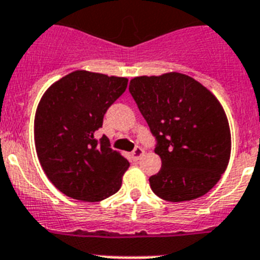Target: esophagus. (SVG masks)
I'll list each match as a JSON object with an SVG mask.
<instances>
[{"label":"esophagus","instance_id":"obj_1","mask_svg":"<svg viewBox=\"0 0 260 260\" xmlns=\"http://www.w3.org/2000/svg\"><path fill=\"white\" fill-rule=\"evenodd\" d=\"M143 155H144V150L142 148V147H137V148L132 152L133 160H134V161H138V160H139Z\"/></svg>","mask_w":260,"mask_h":260}]
</instances>
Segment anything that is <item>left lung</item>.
Instances as JSON below:
<instances>
[{
    "label": "left lung",
    "instance_id": "1",
    "mask_svg": "<svg viewBox=\"0 0 260 260\" xmlns=\"http://www.w3.org/2000/svg\"><path fill=\"white\" fill-rule=\"evenodd\" d=\"M128 89L157 139L161 169L150 177L152 191L168 202L207 194L228 167L232 150L228 118L217 98L176 71L135 77Z\"/></svg>",
    "mask_w": 260,
    "mask_h": 260
}]
</instances>
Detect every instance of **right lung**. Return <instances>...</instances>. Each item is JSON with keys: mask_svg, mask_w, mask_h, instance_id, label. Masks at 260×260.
I'll return each mask as SVG.
<instances>
[{"mask_svg": "<svg viewBox=\"0 0 260 260\" xmlns=\"http://www.w3.org/2000/svg\"><path fill=\"white\" fill-rule=\"evenodd\" d=\"M127 78L75 70L52 84L39 102L35 147L50 182L65 195L100 202L116 194L130 162L95 139L108 108L125 92Z\"/></svg>", "mask_w": 260, "mask_h": 260, "instance_id": "obj_1", "label": "right lung"}]
</instances>
